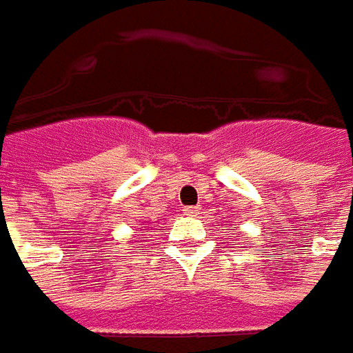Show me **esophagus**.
Instances as JSON below:
<instances>
[{
    "instance_id": "1",
    "label": "esophagus",
    "mask_w": 353,
    "mask_h": 353,
    "mask_svg": "<svg viewBox=\"0 0 353 353\" xmlns=\"http://www.w3.org/2000/svg\"><path fill=\"white\" fill-rule=\"evenodd\" d=\"M183 212L186 216H190V218H196L198 214H200V208H198V206H188V208H184Z\"/></svg>"
}]
</instances>
